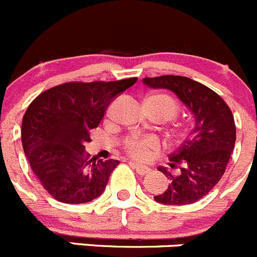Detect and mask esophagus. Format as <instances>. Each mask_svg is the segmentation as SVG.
<instances>
[{"label":"esophagus","instance_id":"34e87169","mask_svg":"<svg viewBox=\"0 0 257 257\" xmlns=\"http://www.w3.org/2000/svg\"><path fill=\"white\" fill-rule=\"evenodd\" d=\"M130 165H131L132 169L136 170L137 174H139V175H142V176H144V175H146V174H149V172L151 171V170H150V167L144 166V165L135 164V162H130Z\"/></svg>","mask_w":257,"mask_h":257}]
</instances>
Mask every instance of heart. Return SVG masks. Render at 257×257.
Returning <instances> with one entry per match:
<instances>
[{
    "mask_svg": "<svg viewBox=\"0 0 257 257\" xmlns=\"http://www.w3.org/2000/svg\"><path fill=\"white\" fill-rule=\"evenodd\" d=\"M146 105L155 112H159L166 120H171L179 112L176 102L166 95L151 96ZM161 149V142L152 135H136L126 142V151L130 156L137 160H150Z\"/></svg>",
    "mask_w": 257,
    "mask_h": 257,
    "instance_id": "b5f03b06",
    "label": "heart"
}]
</instances>
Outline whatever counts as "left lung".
I'll return each instance as SVG.
<instances>
[{"mask_svg": "<svg viewBox=\"0 0 257 257\" xmlns=\"http://www.w3.org/2000/svg\"><path fill=\"white\" fill-rule=\"evenodd\" d=\"M152 88L172 91L191 111L195 126L186 141L170 155L175 172L159 167L170 185L154 199L165 205H189L209 194L225 174L236 141V127L227 103L207 86L184 76L142 80Z\"/></svg>", "mask_w": 257, "mask_h": 257, "instance_id": "left-lung-1", "label": "left lung"}]
</instances>
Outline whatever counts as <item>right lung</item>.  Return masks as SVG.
<instances>
[{
  "label": "right lung",
  "mask_w": 257,
  "mask_h": 257,
  "mask_svg": "<svg viewBox=\"0 0 257 257\" xmlns=\"http://www.w3.org/2000/svg\"><path fill=\"white\" fill-rule=\"evenodd\" d=\"M136 81L66 82L30 103L22 120V146L32 171L53 199L76 205L102 194L120 161L88 160L85 145L111 101Z\"/></svg>",
  "instance_id": "obj_1"
}]
</instances>
